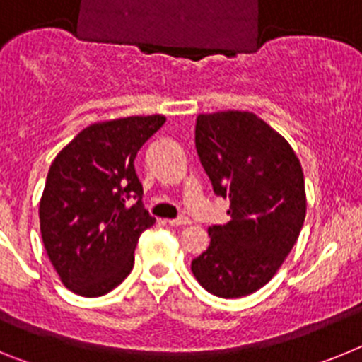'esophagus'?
Masks as SVG:
<instances>
[{
  "mask_svg": "<svg viewBox=\"0 0 362 362\" xmlns=\"http://www.w3.org/2000/svg\"><path fill=\"white\" fill-rule=\"evenodd\" d=\"M188 223H190V219L185 216H179V217H175V219H168V225H172V226H185V225H188Z\"/></svg>",
  "mask_w": 362,
  "mask_h": 362,
  "instance_id": "obj_1",
  "label": "esophagus"
}]
</instances>
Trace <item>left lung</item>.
Instances as JSON below:
<instances>
[{"mask_svg": "<svg viewBox=\"0 0 362 362\" xmlns=\"http://www.w3.org/2000/svg\"><path fill=\"white\" fill-rule=\"evenodd\" d=\"M196 148L230 221L209 228L210 246L192 261L204 290L235 299L276 276L306 216L305 175L281 134L252 112L199 114Z\"/></svg>", "mask_w": 362, "mask_h": 362, "instance_id": "8db88e82", "label": "left lung"}]
</instances>
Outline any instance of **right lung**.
Segmentation results:
<instances>
[{
  "mask_svg": "<svg viewBox=\"0 0 362 362\" xmlns=\"http://www.w3.org/2000/svg\"><path fill=\"white\" fill-rule=\"evenodd\" d=\"M165 121L156 114L90 124L50 165L40 201L41 238L70 292L105 296L132 270L137 239L156 223L143 206L134 159Z\"/></svg>",
  "mask_w": 362,
  "mask_h": 362,
  "instance_id": "right-lung-1",
  "label": "right lung"
}]
</instances>
